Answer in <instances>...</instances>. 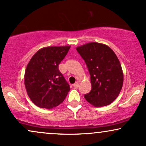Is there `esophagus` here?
<instances>
[{
	"mask_svg": "<svg viewBox=\"0 0 146 146\" xmlns=\"http://www.w3.org/2000/svg\"><path fill=\"white\" fill-rule=\"evenodd\" d=\"M73 87H75V88H78L79 84L78 82H75V84H73Z\"/></svg>",
	"mask_w": 146,
	"mask_h": 146,
	"instance_id": "obj_1",
	"label": "esophagus"
}]
</instances>
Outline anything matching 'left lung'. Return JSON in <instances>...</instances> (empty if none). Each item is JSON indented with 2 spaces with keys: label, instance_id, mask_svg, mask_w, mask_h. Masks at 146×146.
<instances>
[{
  "label": "left lung",
  "instance_id": "8db88e82",
  "mask_svg": "<svg viewBox=\"0 0 146 146\" xmlns=\"http://www.w3.org/2000/svg\"><path fill=\"white\" fill-rule=\"evenodd\" d=\"M76 50L90 75L91 90L84 95L86 100L95 107L110 104L118 97L123 83L121 64L115 52L98 42L86 43Z\"/></svg>",
  "mask_w": 146,
  "mask_h": 146
}]
</instances>
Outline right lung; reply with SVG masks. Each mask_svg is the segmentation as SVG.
Listing matches in <instances>:
<instances>
[{"mask_svg": "<svg viewBox=\"0 0 146 146\" xmlns=\"http://www.w3.org/2000/svg\"><path fill=\"white\" fill-rule=\"evenodd\" d=\"M71 46H46L33 55L25 73V86L30 100L42 108L58 106L66 98L69 84L58 65Z\"/></svg>", "mask_w": 146, "mask_h": 146, "instance_id": "add662e5", "label": "right lung"}]
</instances>
